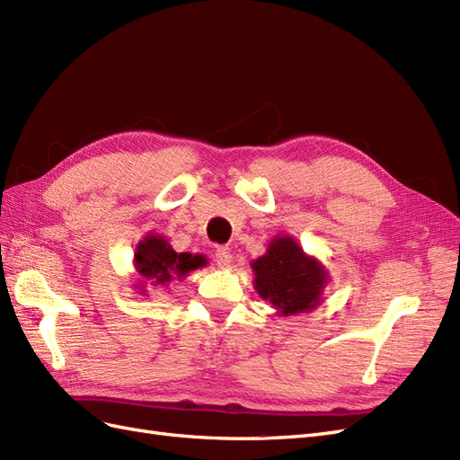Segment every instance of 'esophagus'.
<instances>
[{"mask_svg": "<svg viewBox=\"0 0 460 460\" xmlns=\"http://www.w3.org/2000/svg\"><path fill=\"white\" fill-rule=\"evenodd\" d=\"M215 262L218 264L220 269H228L230 264H232V253H230V249L218 247L217 252H215Z\"/></svg>", "mask_w": 460, "mask_h": 460, "instance_id": "obj_1", "label": "esophagus"}]
</instances>
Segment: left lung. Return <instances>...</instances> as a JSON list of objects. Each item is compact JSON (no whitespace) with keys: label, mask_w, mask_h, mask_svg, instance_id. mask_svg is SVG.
<instances>
[{"label":"left lung","mask_w":460,"mask_h":460,"mask_svg":"<svg viewBox=\"0 0 460 460\" xmlns=\"http://www.w3.org/2000/svg\"><path fill=\"white\" fill-rule=\"evenodd\" d=\"M257 294L282 316L314 309L328 274L314 257L305 255L291 235H276L267 253L252 262Z\"/></svg>","instance_id":"8db88e82"}]
</instances>
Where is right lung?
Returning <instances> with one entry per match:
<instances>
[{"label":"right lung","instance_id":"obj_1","mask_svg":"<svg viewBox=\"0 0 460 460\" xmlns=\"http://www.w3.org/2000/svg\"><path fill=\"white\" fill-rule=\"evenodd\" d=\"M134 264L136 272L142 278L136 288L140 289V294H146L147 289H144V284L151 288L169 286V282L182 280L191 270L205 267L207 259L203 255L176 253L163 235L149 234L137 243Z\"/></svg>","mask_w":460,"mask_h":460}]
</instances>
